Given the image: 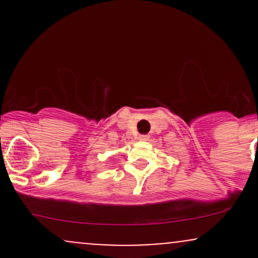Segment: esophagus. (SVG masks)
<instances>
[{"instance_id":"esophagus-1","label":"esophagus","mask_w":258,"mask_h":258,"mask_svg":"<svg viewBox=\"0 0 258 258\" xmlns=\"http://www.w3.org/2000/svg\"><path fill=\"white\" fill-rule=\"evenodd\" d=\"M138 139H139V141H141V142H147L148 139H149V136H148V135H141V136H139V137H138Z\"/></svg>"}]
</instances>
